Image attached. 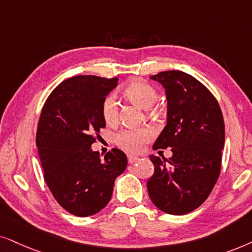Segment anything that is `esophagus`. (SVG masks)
<instances>
[{"label": "esophagus", "instance_id": "34e87169", "mask_svg": "<svg viewBox=\"0 0 252 252\" xmlns=\"http://www.w3.org/2000/svg\"><path fill=\"white\" fill-rule=\"evenodd\" d=\"M138 159H139V158L136 157V156H128V162H129V163L136 162V161L138 160Z\"/></svg>", "mask_w": 252, "mask_h": 252}]
</instances>
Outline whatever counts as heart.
<instances>
[{
    "label": "heart",
    "mask_w": 252,
    "mask_h": 252,
    "mask_svg": "<svg viewBox=\"0 0 252 252\" xmlns=\"http://www.w3.org/2000/svg\"><path fill=\"white\" fill-rule=\"evenodd\" d=\"M123 94L130 101L137 103L142 108L147 109L151 116H156L160 113V107L157 105L159 93L151 84L143 80H133L124 87ZM102 117L107 124H115L119 119V103L113 94L107 95L101 106ZM153 138V133L146 128L123 129L117 133L115 142L119 146L128 152L137 153L144 149V146Z\"/></svg>",
    "instance_id": "1"
}]
</instances>
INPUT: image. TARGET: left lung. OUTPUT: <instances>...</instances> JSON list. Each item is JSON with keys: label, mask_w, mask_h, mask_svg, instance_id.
<instances>
[{"label": "left lung", "mask_w": 252, "mask_h": 252, "mask_svg": "<svg viewBox=\"0 0 252 252\" xmlns=\"http://www.w3.org/2000/svg\"><path fill=\"white\" fill-rule=\"evenodd\" d=\"M151 78L162 84L168 100L167 124L153 150L170 147L173 157H150L154 173L147 191L158 209L182 216L202 205L219 179L223 116L214 95L194 77L169 70Z\"/></svg>", "instance_id": "left-lung-1"}]
</instances>
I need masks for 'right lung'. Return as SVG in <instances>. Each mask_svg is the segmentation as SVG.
Wrapping results in <instances>:
<instances>
[{"label": "right lung", "mask_w": 252, "mask_h": 252, "mask_svg": "<svg viewBox=\"0 0 252 252\" xmlns=\"http://www.w3.org/2000/svg\"><path fill=\"white\" fill-rule=\"evenodd\" d=\"M117 78L75 76L53 90L36 129L43 179L60 205L76 217H90L112 198L114 181L126 168V156L112 149L103 159L91 145L105 128L101 106Z\"/></svg>", "instance_id": "obj_1"}]
</instances>
